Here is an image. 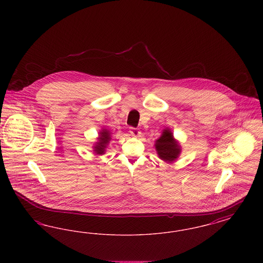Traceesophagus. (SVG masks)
Returning <instances> with one entry per match:
<instances>
[{
	"instance_id": "1",
	"label": "esophagus",
	"mask_w": 263,
	"mask_h": 263,
	"mask_svg": "<svg viewBox=\"0 0 263 263\" xmlns=\"http://www.w3.org/2000/svg\"><path fill=\"white\" fill-rule=\"evenodd\" d=\"M130 134L133 136V137H140L141 136V131L137 129V128H133V127H131L130 128Z\"/></svg>"
}]
</instances>
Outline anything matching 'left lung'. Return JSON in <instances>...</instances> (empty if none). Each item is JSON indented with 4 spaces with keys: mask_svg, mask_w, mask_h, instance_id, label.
Masks as SVG:
<instances>
[{
    "mask_svg": "<svg viewBox=\"0 0 263 263\" xmlns=\"http://www.w3.org/2000/svg\"><path fill=\"white\" fill-rule=\"evenodd\" d=\"M155 148L158 157L165 163L175 162L181 153V146L170 128L163 129L161 137L155 142Z\"/></svg>",
    "mask_w": 263,
    "mask_h": 263,
    "instance_id": "left-lung-1",
    "label": "left lung"
}]
</instances>
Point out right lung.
I'll use <instances>...</instances> for the list:
<instances>
[{
    "label": "right lung",
    "mask_w": 263,
    "mask_h": 263,
    "mask_svg": "<svg viewBox=\"0 0 263 263\" xmlns=\"http://www.w3.org/2000/svg\"><path fill=\"white\" fill-rule=\"evenodd\" d=\"M98 141L92 146V149L96 155H104L107 145L111 140V133L106 128H102L99 133Z\"/></svg>",
    "instance_id": "right-lung-1"
}]
</instances>
